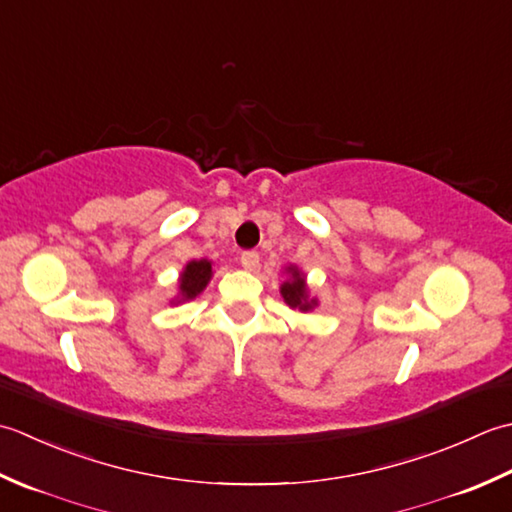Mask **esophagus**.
<instances>
[{"label":"esophagus","instance_id":"esophagus-1","mask_svg":"<svg viewBox=\"0 0 512 512\" xmlns=\"http://www.w3.org/2000/svg\"><path fill=\"white\" fill-rule=\"evenodd\" d=\"M258 263H260V256L256 254V252H243L241 254V265L245 267V269H256L258 267Z\"/></svg>","mask_w":512,"mask_h":512}]
</instances>
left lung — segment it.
Wrapping results in <instances>:
<instances>
[{
	"instance_id": "obj_1",
	"label": "left lung",
	"mask_w": 512,
	"mask_h": 512,
	"mask_svg": "<svg viewBox=\"0 0 512 512\" xmlns=\"http://www.w3.org/2000/svg\"><path fill=\"white\" fill-rule=\"evenodd\" d=\"M287 271H289V280H285L283 287H280V294H283L285 302L291 309L311 311L318 305V300L309 298L305 276H302V271L298 267H287Z\"/></svg>"
}]
</instances>
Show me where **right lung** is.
I'll list each match as a JSON object with an SVG mask.
<instances>
[{
	"instance_id": "add662e5",
	"label": "right lung",
	"mask_w": 512,
	"mask_h": 512,
	"mask_svg": "<svg viewBox=\"0 0 512 512\" xmlns=\"http://www.w3.org/2000/svg\"><path fill=\"white\" fill-rule=\"evenodd\" d=\"M212 278V263L207 258L201 260H190L181 271L179 278V300L176 302H185L196 298L201 291L207 287Z\"/></svg>"
}]
</instances>
